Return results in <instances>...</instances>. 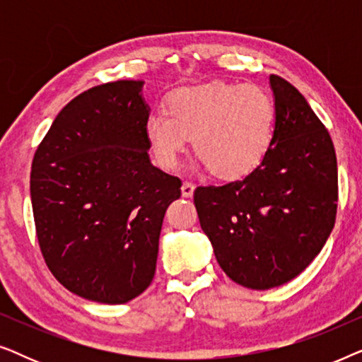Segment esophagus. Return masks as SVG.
I'll list each match as a JSON object with an SVG mask.
<instances>
[{"instance_id":"obj_1","label":"esophagus","mask_w":362,"mask_h":362,"mask_svg":"<svg viewBox=\"0 0 362 362\" xmlns=\"http://www.w3.org/2000/svg\"><path fill=\"white\" fill-rule=\"evenodd\" d=\"M192 192H194V185H192V182H189V181L182 182V186H181V194L185 196V197H191Z\"/></svg>"}]
</instances>
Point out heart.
<instances>
[{
	"label": "heart",
	"instance_id": "heart-1",
	"mask_svg": "<svg viewBox=\"0 0 362 362\" xmlns=\"http://www.w3.org/2000/svg\"><path fill=\"white\" fill-rule=\"evenodd\" d=\"M275 105L259 86L211 82L181 88L165 112L146 118V136L156 160L177 166L192 140L194 153L221 180H239L255 170L269 151Z\"/></svg>",
	"mask_w": 362,
	"mask_h": 362
}]
</instances>
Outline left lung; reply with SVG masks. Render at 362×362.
<instances>
[{
  "label": "left lung",
  "mask_w": 362,
  "mask_h": 362,
  "mask_svg": "<svg viewBox=\"0 0 362 362\" xmlns=\"http://www.w3.org/2000/svg\"><path fill=\"white\" fill-rule=\"evenodd\" d=\"M270 87L275 127L260 165L242 181L194 191L217 264L252 290L300 275L328 240L338 207V165L328 130L290 82L270 76Z\"/></svg>",
  "instance_id": "8db88e82"
}]
</instances>
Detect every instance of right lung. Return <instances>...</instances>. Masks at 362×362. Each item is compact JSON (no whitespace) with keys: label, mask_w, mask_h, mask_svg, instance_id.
Masks as SVG:
<instances>
[{"label":"right lung","mask_w":362,"mask_h":362,"mask_svg":"<svg viewBox=\"0 0 362 362\" xmlns=\"http://www.w3.org/2000/svg\"><path fill=\"white\" fill-rule=\"evenodd\" d=\"M143 81L81 93L37 146L31 202L44 260L69 291L127 303L150 286L181 180L151 165Z\"/></svg>","instance_id":"obj_1"}]
</instances>
